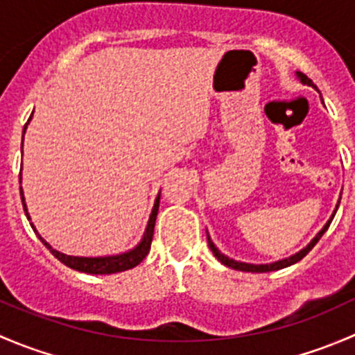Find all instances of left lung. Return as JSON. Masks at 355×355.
Wrapping results in <instances>:
<instances>
[{
	"label": "left lung",
	"instance_id": "1",
	"mask_svg": "<svg viewBox=\"0 0 355 355\" xmlns=\"http://www.w3.org/2000/svg\"><path fill=\"white\" fill-rule=\"evenodd\" d=\"M297 77L300 78V82H302V84L313 85V87H314L313 80H311V78L307 77V75H304V73H300V71H297ZM335 213H336V211H335ZM335 213H333V216H335ZM333 216L330 218V221H328V223L324 225L323 230H321L320 234H318L316 237L313 239V242H311V244L307 245L306 249H302V250H300V252H297L295 256L288 257V259L277 261V263H273V264H247V263H239V261H234V259H230V257L223 256V254H221L220 250H218L216 247H214V244H213V242H211V239H209V237H207V244H209V249L213 250L214 257H216V259L220 261L221 264H225V266H228V268H234V270H239V271H250V273H266V271H277V270H282V268H287V266H290V264H295L297 261L302 259V257L306 256V254L309 252V250L313 249V247L318 244V241H320V239L323 237V234H324V232L328 230V227H330V223H331Z\"/></svg>",
	"mask_w": 355,
	"mask_h": 355
}]
</instances>
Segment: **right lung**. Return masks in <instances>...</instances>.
<instances>
[{
    "mask_svg": "<svg viewBox=\"0 0 355 355\" xmlns=\"http://www.w3.org/2000/svg\"><path fill=\"white\" fill-rule=\"evenodd\" d=\"M32 116V114H31ZM31 120V118H28ZM27 127V125H25ZM24 127V132H25ZM20 198H22V204H24V211L25 216L28 220V213L27 207H25V200H24V194L22 189H20ZM157 207H159V196H157L155 207H153L151 218H149L148 228H146V234L142 242L139 244L135 249L128 250V252L120 254V256H108V257H75V256H67V254L58 252V250L53 249L41 235H37L41 239V242L49 249V252L56 257L58 261H62L63 264H67L68 268L71 270L82 271V273H91V275H111V273H120V271L125 270H132V268L137 266L139 263H142L146 256L149 254V249H151V242H153V234H155V223H156V216H157ZM32 227V225H31ZM34 228V227H32Z\"/></svg>",
    "mask_w": 355,
    "mask_h": 355,
    "instance_id": "1",
    "label": "right lung"
}]
</instances>
